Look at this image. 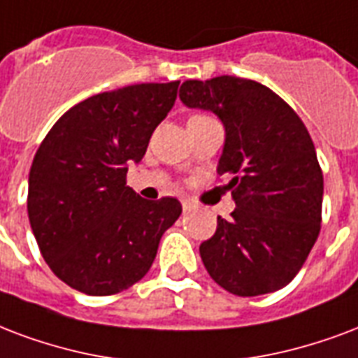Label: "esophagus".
Instances as JSON below:
<instances>
[{"mask_svg":"<svg viewBox=\"0 0 358 358\" xmlns=\"http://www.w3.org/2000/svg\"><path fill=\"white\" fill-rule=\"evenodd\" d=\"M182 208H184V212L187 214V212H193L197 206H195L193 203H189V201H184V203H182Z\"/></svg>","mask_w":358,"mask_h":358,"instance_id":"1","label":"esophagus"}]
</instances>
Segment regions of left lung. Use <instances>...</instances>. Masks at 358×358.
Instances as JSON below:
<instances>
[{"mask_svg":"<svg viewBox=\"0 0 358 358\" xmlns=\"http://www.w3.org/2000/svg\"><path fill=\"white\" fill-rule=\"evenodd\" d=\"M180 101L214 113L225 129L217 174H229L233 220L217 217L199 252L217 285L238 296L285 287L312 252L321 225L323 173L293 108L238 76L185 80Z\"/></svg>","mask_w":358,"mask_h":358,"instance_id":"obj_1","label":"left lung"}]
</instances>
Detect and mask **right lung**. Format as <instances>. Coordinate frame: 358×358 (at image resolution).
<instances>
[{
	"label": "right lung",
	"instance_id": "1",
	"mask_svg": "<svg viewBox=\"0 0 358 358\" xmlns=\"http://www.w3.org/2000/svg\"><path fill=\"white\" fill-rule=\"evenodd\" d=\"M180 82L103 92L54 124L31 163L27 215L43 259L69 287L92 296L129 289L154 263L178 199L146 201L125 185L150 136L167 118Z\"/></svg>",
	"mask_w": 358,
	"mask_h": 358
}]
</instances>
